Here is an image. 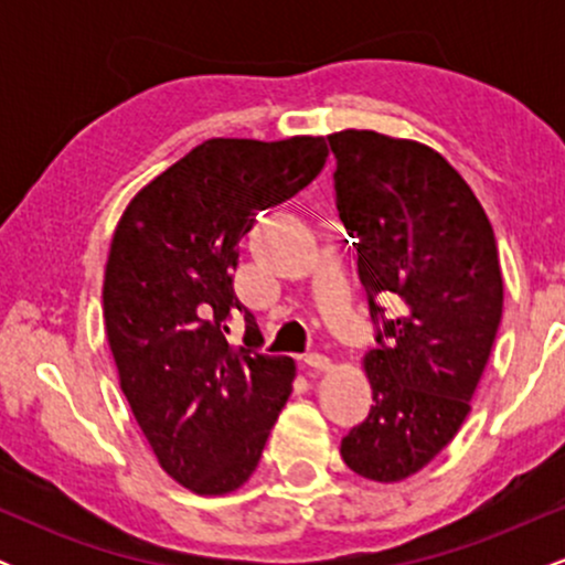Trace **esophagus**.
Returning <instances> with one entry per match:
<instances>
[{"label":"esophagus","instance_id":"obj_1","mask_svg":"<svg viewBox=\"0 0 565 565\" xmlns=\"http://www.w3.org/2000/svg\"><path fill=\"white\" fill-rule=\"evenodd\" d=\"M302 361L305 366H310L313 372H327V369H332V361H329L323 353H308Z\"/></svg>","mask_w":565,"mask_h":565}]
</instances>
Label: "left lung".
Returning <instances> with one entry per match:
<instances>
[{
    "instance_id": "1",
    "label": "left lung",
    "mask_w": 565,
    "mask_h": 565,
    "mask_svg": "<svg viewBox=\"0 0 565 565\" xmlns=\"http://www.w3.org/2000/svg\"><path fill=\"white\" fill-rule=\"evenodd\" d=\"M329 146L380 342L364 359L374 406L340 454L369 481L395 483L468 417L502 319L497 238L462 174L423 142L345 129ZM387 299L393 320L379 305Z\"/></svg>"
}]
</instances>
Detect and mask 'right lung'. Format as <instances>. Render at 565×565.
Here are the masks:
<instances>
[{
  "mask_svg": "<svg viewBox=\"0 0 565 565\" xmlns=\"http://www.w3.org/2000/svg\"><path fill=\"white\" fill-rule=\"evenodd\" d=\"M329 138H212L151 180L114 231L103 319L121 391L159 465L196 494L249 481L295 380L233 291L238 242L323 170ZM245 316V345L224 337Z\"/></svg>",
  "mask_w": 565,
  "mask_h": 565,
  "instance_id": "obj_1",
  "label": "right lung"
}]
</instances>
